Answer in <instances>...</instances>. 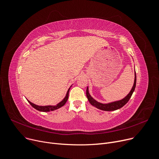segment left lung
Here are the masks:
<instances>
[{
  "label": "left lung",
  "instance_id": "1",
  "mask_svg": "<svg viewBox=\"0 0 159 159\" xmlns=\"http://www.w3.org/2000/svg\"><path fill=\"white\" fill-rule=\"evenodd\" d=\"M136 75L135 73V78H134V85L133 86L132 89H131L129 93L125 97V98L123 99L122 100L118 101H116L114 102L111 103H108V104H102V103H100L98 101H96L94 100L91 95H89L88 92V88H87L86 89V96L88 98V99L89 102H90V104L92 105L93 106L95 107L96 108H98L100 110H105V111H113V110H118L121 107H123L124 105H125L126 103L129 101L130 98H131V96L133 95V92L134 91V89L136 87Z\"/></svg>",
  "mask_w": 159,
  "mask_h": 159
}]
</instances>
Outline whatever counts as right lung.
Masks as SVG:
<instances>
[{
  "instance_id": "right-lung-1",
  "label": "right lung",
  "mask_w": 159,
  "mask_h": 159,
  "mask_svg": "<svg viewBox=\"0 0 159 159\" xmlns=\"http://www.w3.org/2000/svg\"><path fill=\"white\" fill-rule=\"evenodd\" d=\"M70 88H69L68 91L67 92V94H66V96L65 97V98L61 101L60 103H58V105H55V106H44V107H42V106H38V105H34L33 104L32 102H30L29 101H28V102L30 103V105L34 108L35 109L39 110V111H41V112H49V111H52V110H57L60 107H61L62 106H64L66 102H67V99H68V97H69V92H70Z\"/></svg>"
}]
</instances>
